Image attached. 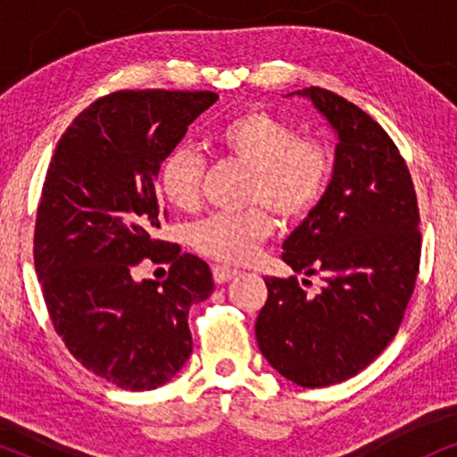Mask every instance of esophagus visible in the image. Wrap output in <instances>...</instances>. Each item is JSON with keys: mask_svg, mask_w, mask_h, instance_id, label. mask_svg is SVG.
<instances>
[{"mask_svg": "<svg viewBox=\"0 0 457 457\" xmlns=\"http://www.w3.org/2000/svg\"><path fill=\"white\" fill-rule=\"evenodd\" d=\"M212 272H214V280L218 285L228 283L230 278L239 274V270H235V268H228V266H214L212 268Z\"/></svg>", "mask_w": 457, "mask_h": 457, "instance_id": "obj_1", "label": "esophagus"}]
</instances>
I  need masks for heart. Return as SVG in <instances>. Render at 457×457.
Segmentation results:
<instances>
[{"label": "heart", "instance_id": "heart-1", "mask_svg": "<svg viewBox=\"0 0 457 457\" xmlns=\"http://www.w3.org/2000/svg\"><path fill=\"white\" fill-rule=\"evenodd\" d=\"M214 143L222 154L252 168L249 202L266 204L285 220L308 214L327 191L333 170L328 147L316 139H299L293 124L270 112H241L216 130ZM202 174V155L189 145H179L162 164V193L174 208L193 210L199 202ZM270 230L266 208L212 214L191 228V243L212 260L245 264Z\"/></svg>", "mask_w": 457, "mask_h": 457}]
</instances>
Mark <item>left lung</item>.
<instances>
[{
	"label": "left lung",
	"instance_id": "1",
	"mask_svg": "<svg viewBox=\"0 0 457 457\" xmlns=\"http://www.w3.org/2000/svg\"><path fill=\"white\" fill-rule=\"evenodd\" d=\"M335 130L333 177L287 237L283 260L322 274L310 297L295 277L266 278L255 339L274 370L299 386H328L364 370L397 335L420 264L418 202L408 166L377 120L320 87L293 91Z\"/></svg>",
	"mask_w": 457,
	"mask_h": 457
}]
</instances>
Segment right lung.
<instances>
[{
    "instance_id": "add662e5",
    "label": "right lung",
    "mask_w": 457,
    "mask_h": 457,
    "mask_svg": "<svg viewBox=\"0 0 457 457\" xmlns=\"http://www.w3.org/2000/svg\"><path fill=\"white\" fill-rule=\"evenodd\" d=\"M212 91H118L74 118L49 162L35 270L49 318L87 370L130 391L168 383L193 352L189 310L214 291L210 266L154 239L155 180ZM141 259L166 281L134 280Z\"/></svg>"
}]
</instances>
